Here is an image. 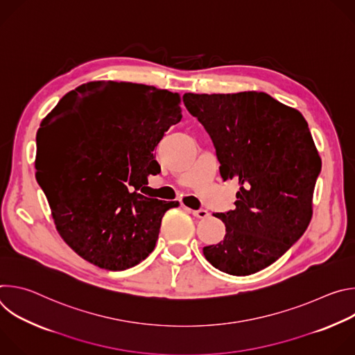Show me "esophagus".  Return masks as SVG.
Masks as SVG:
<instances>
[{
    "instance_id": "34e87169",
    "label": "esophagus",
    "mask_w": 355,
    "mask_h": 355,
    "mask_svg": "<svg viewBox=\"0 0 355 355\" xmlns=\"http://www.w3.org/2000/svg\"><path fill=\"white\" fill-rule=\"evenodd\" d=\"M191 214L198 218V219H205L209 216V212L207 209H198V211H191Z\"/></svg>"
}]
</instances>
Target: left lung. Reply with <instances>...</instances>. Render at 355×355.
<instances>
[{
  "instance_id": "8db88e82",
  "label": "left lung",
  "mask_w": 355,
  "mask_h": 355,
  "mask_svg": "<svg viewBox=\"0 0 355 355\" xmlns=\"http://www.w3.org/2000/svg\"><path fill=\"white\" fill-rule=\"evenodd\" d=\"M188 112L209 133L220 175L239 181L236 209L216 214L225 239L205 259L237 277L277 261L308 229L322 160L302 114L266 92L192 94Z\"/></svg>"
}]
</instances>
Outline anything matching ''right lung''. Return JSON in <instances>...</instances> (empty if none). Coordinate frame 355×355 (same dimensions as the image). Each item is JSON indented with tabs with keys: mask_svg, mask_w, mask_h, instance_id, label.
Segmentation results:
<instances>
[{
	"mask_svg": "<svg viewBox=\"0 0 355 355\" xmlns=\"http://www.w3.org/2000/svg\"><path fill=\"white\" fill-rule=\"evenodd\" d=\"M180 95L133 83L94 81L64 95L36 135V180L63 240L91 264L135 267L156 247L180 204L144 193L160 171L153 150L181 121Z\"/></svg>",
	"mask_w": 355,
	"mask_h": 355,
	"instance_id": "add662e5",
	"label": "right lung"
}]
</instances>
